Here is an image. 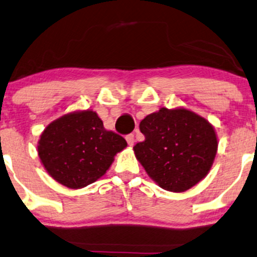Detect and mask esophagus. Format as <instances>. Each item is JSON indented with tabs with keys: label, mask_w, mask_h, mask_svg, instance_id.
<instances>
[{
	"label": "esophagus",
	"mask_w": 257,
	"mask_h": 257,
	"mask_svg": "<svg viewBox=\"0 0 257 257\" xmlns=\"http://www.w3.org/2000/svg\"><path fill=\"white\" fill-rule=\"evenodd\" d=\"M125 140H126V142H128L129 146H133V145H134V142H135L134 134H128L125 136Z\"/></svg>",
	"instance_id": "1"
}]
</instances>
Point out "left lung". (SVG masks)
Wrapping results in <instances>:
<instances>
[{
    "mask_svg": "<svg viewBox=\"0 0 257 257\" xmlns=\"http://www.w3.org/2000/svg\"><path fill=\"white\" fill-rule=\"evenodd\" d=\"M145 141L134 146L138 160L164 190L184 192L209 173L215 160L213 126L193 111L161 108L140 123Z\"/></svg>",
    "mask_w": 257,
    "mask_h": 257,
    "instance_id": "8db88e82",
    "label": "left lung"
}]
</instances>
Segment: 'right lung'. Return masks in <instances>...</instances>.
Instances as JSON below:
<instances>
[{
	"label": "right lung",
	"mask_w": 257,
	"mask_h": 257,
	"mask_svg": "<svg viewBox=\"0 0 257 257\" xmlns=\"http://www.w3.org/2000/svg\"><path fill=\"white\" fill-rule=\"evenodd\" d=\"M125 147V140L106 131L95 111L84 110L50 123L39 140L38 154L54 180L82 188L104 175L113 157Z\"/></svg>",
	"instance_id": "add662e5"
}]
</instances>
